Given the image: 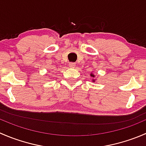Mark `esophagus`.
Instances as JSON below:
<instances>
[{"label": "esophagus", "instance_id": "34e87169", "mask_svg": "<svg viewBox=\"0 0 146 146\" xmlns=\"http://www.w3.org/2000/svg\"><path fill=\"white\" fill-rule=\"evenodd\" d=\"M75 66H76V64L75 63H70L69 64V67L70 68H75Z\"/></svg>", "mask_w": 146, "mask_h": 146}]
</instances>
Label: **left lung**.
Wrapping results in <instances>:
<instances>
[{"mask_svg":"<svg viewBox=\"0 0 146 146\" xmlns=\"http://www.w3.org/2000/svg\"><path fill=\"white\" fill-rule=\"evenodd\" d=\"M90 76L92 77V82H95V80H97V78H95V76L94 75V73L92 72L90 73Z\"/></svg>","mask_w":146,"mask_h":146,"instance_id":"left-lung-1","label":"left lung"}]
</instances>
